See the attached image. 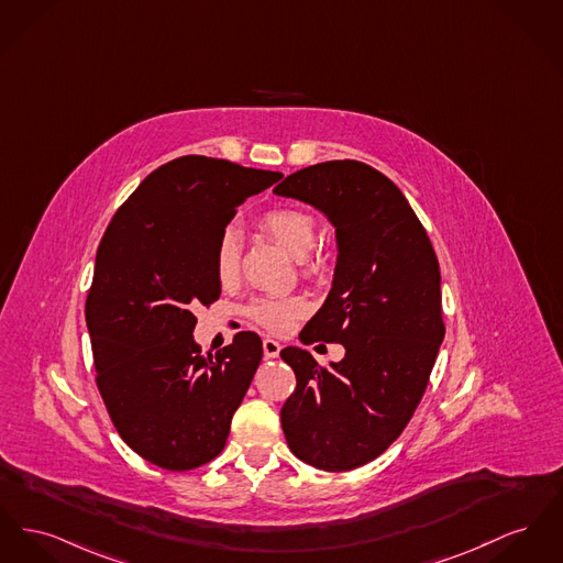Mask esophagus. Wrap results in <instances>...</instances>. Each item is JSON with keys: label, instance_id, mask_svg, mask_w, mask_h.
<instances>
[{"label": "esophagus", "instance_id": "1", "mask_svg": "<svg viewBox=\"0 0 563 563\" xmlns=\"http://www.w3.org/2000/svg\"><path fill=\"white\" fill-rule=\"evenodd\" d=\"M280 342H276V340H272V338H265L264 340V355L265 360H274V357H278V353H280Z\"/></svg>", "mask_w": 563, "mask_h": 563}]
</instances>
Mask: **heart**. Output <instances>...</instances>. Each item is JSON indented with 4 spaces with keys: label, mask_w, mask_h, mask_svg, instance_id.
<instances>
[{
    "label": "heart",
    "mask_w": 563,
    "mask_h": 563,
    "mask_svg": "<svg viewBox=\"0 0 563 563\" xmlns=\"http://www.w3.org/2000/svg\"><path fill=\"white\" fill-rule=\"evenodd\" d=\"M262 232L267 233L276 244H280L289 255L299 260L306 276H319L325 269V260L312 253L317 240L314 219L294 208H274L260 219ZM240 235L235 230H225L219 235L214 249V274L223 287H232L240 276ZM306 312V301L301 298L257 299L251 308V319L269 333H285Z\"/></svg>",
    "instance_id": "obj_1"
}]
</instances>
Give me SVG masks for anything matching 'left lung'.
<instances>
[{
	"instance_id": "8db88e82",
	"label": "left lung",
	"mask_w": 563,
	"mask_h": 563,
	"mask_svg": "<svg viewBox=\"0 0 563 563\" xmlns=\"http://www.w3.org/2000/svg\"><path fill=\"white\" fill-rule=\"evenodd\" d=\"M274 194L310 203L335 228L330 296L299 338L346 351L328 367L298 346L280 351L298 378L280 423L301 462L346 472L376 460L426 394L444 340L438 257L404 194L362 162L303 167Z\"/></svg>"
}]
</instances>
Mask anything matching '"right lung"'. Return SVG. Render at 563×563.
Here are the masks:
<instances>
[{
	"instance_id": "obj_1",
	"label": "right lung",
	"mask_w": 563,
	"mask_h": 563,
	"mask_svg": "<svg viewBox=\"0 0 563 563\" xmlns=\"http://www.w3.org/2000/svg\"><path fill=\"white\" fill-rule=\"evenodd\" d=\"M280 172L187 155L151 172L117 210L96 255L85 317L98 389L121 438L172 472L212 462L262 362L240 331L199 355L198 303L221 296L214 249L235 208Z\"/></svg>"
}]
</instances>
